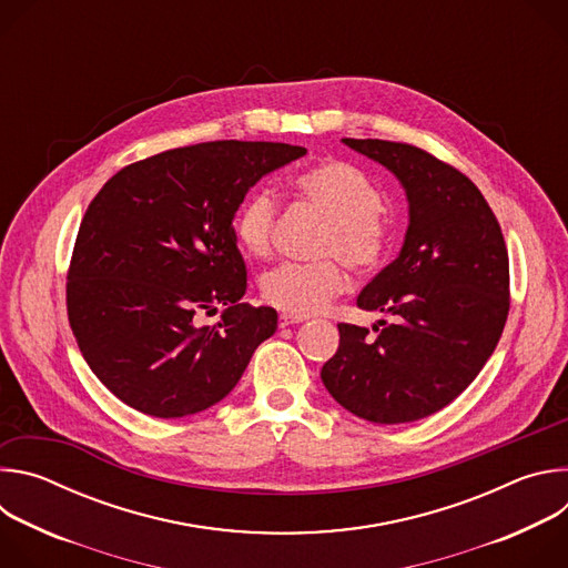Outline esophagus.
<instances>
[{"label":"esophagus","instance_id":"obj_1","mask_svg":"<svg viewBox=\"0 0 568 568\" xmlns=\"http://www.w3.org/2000/svg\"><path fill=\"white\" fill-rule=\"evenodd\" d=\"M301 321H305V316H296V314L283 312V314L278 316V326H281V328H287V326H292V323H301Z\"/></svg>","mask_w":568,"mask_h":568}]
</instances>
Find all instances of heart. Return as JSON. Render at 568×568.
Instances as JSON below:
<instances>
[{"label":"heart","mask_w":568,"mask_h":568,"mask_svg":"<svg viewBox=\"0 0 568 568\" xmlns=\"http://www.w3.org/2000/svg\"><path fill=\"white\" fill-rule=\"evenodd\" d=\"M298 193L333 226L323 237V256L342 258L357 272L373 270L388 250V226L382 220L377 186L346 161H321L296 178ZM278 204L265 189L254 191L237 209L233 231L247 254L263 258L272 252ZM346 287V272L337 261L283 263L261 278L263 298L296 316L321 312Z\"/></svg>","instance_id":"heart-1"}]
</instances>
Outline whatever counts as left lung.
Instances as JSON below:
<instances>
[{
    "label": "left lung",
    "mask_w": 568,
    "mask_h": 568,
    "mask_svg": "<svg viewBox=\"0 0 568 568\" xmlns=\"http://www.w3.org/2000/svg\"><path fill=\"white\" fill-rule=\"evenodd\" d=\"M402 186L409 224L397 258L357 296L393 316L377 337L337 323L339 348L321 379L351 414L399 425L458 397L495 353L510 307L508 252L480 191L429 152L379 139H342Z\"/></svg>",
    "instance_id": "left-lung-1"
}]
</instances>
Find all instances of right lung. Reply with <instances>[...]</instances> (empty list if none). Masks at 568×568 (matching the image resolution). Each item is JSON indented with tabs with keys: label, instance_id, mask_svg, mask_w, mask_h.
<instances>
[{
	"label": "right lung",
	"instance_id": "add662e5",
	"mask_svg": "<svg viewBox=\"0 0 568 568\" xmlns=\"http://www.w3.org/2000/svg\"><path fill=\"white\" fill-rule=\"evenodd\" d=\"M307 150L209 141L119 171L80 222L67 276L75 344L128 407L154 418L200 414L226 397L276 333L270 305L237 303L247 270L233 215L265 175ZM227 310L215 327L197 311Z\"/></svg>",
	"mask_w": 568,
	"mask_h": 568
}]
</instances>
